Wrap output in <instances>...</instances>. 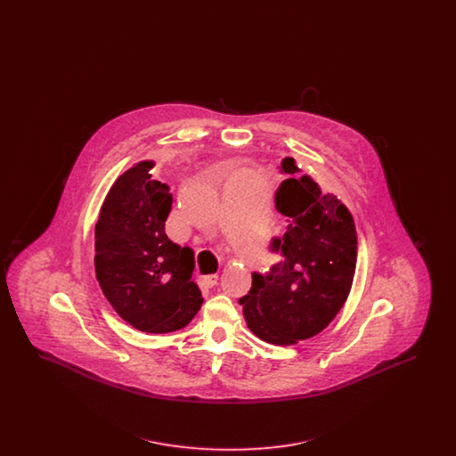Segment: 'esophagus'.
Wrapping results in <instances>:
<instances>
[{"label": "esophagus", "mask_w": 456, "mask_h": 456, "mask_svg": "<svg viewBox=\"0 0 456 456\" xmlns=\"http://www.w3.org/2000/svg\"><path fill=\"white\" fill-rule=\"evenodd\" d=\"M217 273H210V275H205V277H203V283H205L207 287H214V285H217Z\"/></svg>", "instance_id": "34e87169"}]
</instances>
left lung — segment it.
I'll use <instances>...</instances> for the list:
<instances>
[{
    "mask_svg": "<svg viewBox=\"0 0 456 456\" xmlns=\"http://www.w3.org/2000/svg\"><path fill=\"white\" fill-rule=\"evenodd\" d=\"M287 175L275 191L285 217L283 234L273 240L282 263L268 275L253 273L242 304L248 328L263 342L294 346L330 325L347 301L357 265L355 222L347 207L285 157Z\"/></svg>",
    "mask_w": 456,
    "mask_h": 456,
    "instance_id": "obj_1",
    "label": "left lung"
}]
</instances>
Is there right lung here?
<instances>
[{
	"label": "right lung",
	"mask_w": 456,
	"mask_h": 456,
	"mask_svg": "<svg viewBox=\"0 0 456 456\" xmlns=\"http://www.w3.org/2000/svg\"><path fill=\"white\" fill-rule=\"evenodd\" d=\"M153 160L121 174L95 224V277L114 311L147 333H171L188 325L203 297L191 277L193 249L167 238L171 188L152 179Z\"/></svg>",
	"instance_id": "add662e5"
}]
</instances>
